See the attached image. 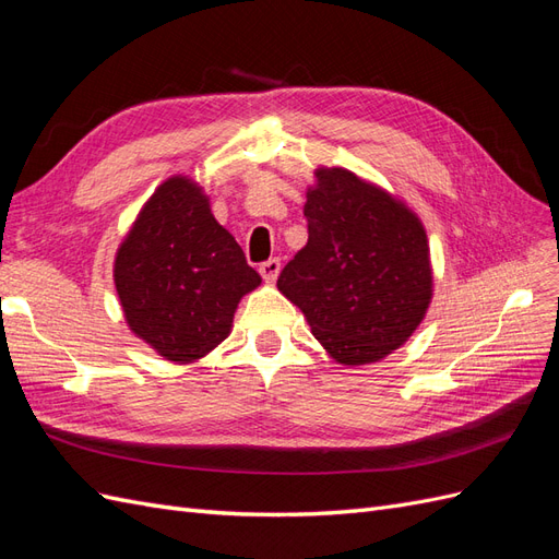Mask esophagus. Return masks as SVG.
I'll list each match as a JSON object with an SVG mask.
<instances>
[{
  "instance_id": "1",
  "label": "esophagus",
  "mask_w": 559,
  "mask_h": 559,
  "mask_svg": "<svg viewBox=\"0 0 559 559\" xmlns=\"http://www.w3.org/2000/svg\"><path fill=\"white\" fill-rule=\"evenodd\" d=\"M280 267H282L280 259H267V261H263V263L259 265V273H261V277H263L267 284H273V282L277 280V275H280Z\"/></svg>"
}]
</instances>
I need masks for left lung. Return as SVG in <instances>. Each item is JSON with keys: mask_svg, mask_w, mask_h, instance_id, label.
I'll list each match as a JSON object with an SVG mask.
<instances>
[{"mask_svg": "<svg viewBox=\"0 0 559 559\" xmlns=\"http://www.w3.org/2000/svg\"><path fill=\"white\" fill-rule=\"evenodd\" d=\"M302 214L308 245L284 265L277 289L302 310L337 364L384 359L408 341L431 302L419 218L343 167H319Z\"/></svg>", "mask_w": 559, "mask_h": 559, "instance_id": "obj_1", "label": "left lung"}]
</instances>
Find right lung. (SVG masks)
<instances>
[{"instance_id": "1", "label": "right lung", "mask_w": 559, "mask_h": 559, "mask_svg": "<svg viewBox=\"0 0 559 559\" xmlns=\"http://www.w3.org/2000/svg\"><path fill=\"white\" fill-rule=\"evenodd\" d=\"M114 282L130 331L167 361L191 364L226 341L261 275L216 224L200 186L170 177L118 247Z\"/></svg>"}]
</instances>
